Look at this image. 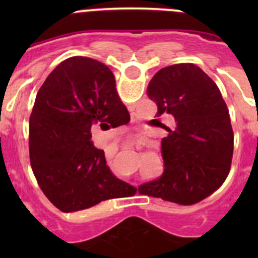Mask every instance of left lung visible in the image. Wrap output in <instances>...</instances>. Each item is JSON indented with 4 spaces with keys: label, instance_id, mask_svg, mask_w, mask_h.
I'll list each match as a JSON object with an SVG mask.
<instances>
[{
    "label": "left lung",
    "instance_id": "1",
    "mask_svg": "<svg viewBox=\"0 0 258 258\" xmlns=\"http://www.w3.org/2000/svg\"><path fill=\"white\" fill-rule=\"evenodd\" d=\"M147 95L157 104V117L169 113L175 125L165 127L168 136L161 140L164 173L138 191L182 206L206 199L226 179L234 150L229 108L220 89L202 68L179 63L159 71Z\"/></svg>",
    "mask_w": 258,
    "mask_h": 258
}]
</instances>
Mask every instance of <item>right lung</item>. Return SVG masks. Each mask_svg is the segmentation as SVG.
Returning a JSON list of instances; mask_svg holds the SVG:
<instances>
[{"instance_id":"1","label":"right lung","mask_w":258,"mask_h":258,"mask_svg":"<svg viewBox=\"0 0 258 258\" xmlns=\"http://www.w3.org/2000/svg\"><path fill=\"white\" fill-rule=\"evenodd\" d=\"M108 67L84 56L66 59L47 76L29 117V159L45 197L64 213L136 192L116 178L102 150L90 141L129 122Z\"/></svg>"}]
</instances>
